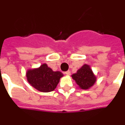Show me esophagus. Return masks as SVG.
Here are the masks:
<instances>
[{"label": "esophagus", "mask_w": 125, "mask_h": 125, "mask_svg": "<svg viewBox=\"0 0 125 125\" xmlns=\"http://www.w3.org/2000/svg\"><path fill=\"white\" fill-rule=\"evenodd\" d=\"M65 74H66L67 75V76H70V72L69 71H66V72H65Z\"/></svg>", "instance_id": "1"}]
</instances>
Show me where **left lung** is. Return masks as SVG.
Masks as SVG:
<instances>
[{"label":"left lung","instance_id":"obj_1","mask_svg":"<svg viewBox=\"0 0 125 125\" xmlns=\"http://www.w3.org/2000/svg\"><path fill=\"white\" fill-rule=\"evenodd\" d=\"M72 78L82 89H89L97 81V77L92 69L87 64H84L75 74L72 75Z\"/></svg>","mask_w":125,"mask_h":125}]
</instances>
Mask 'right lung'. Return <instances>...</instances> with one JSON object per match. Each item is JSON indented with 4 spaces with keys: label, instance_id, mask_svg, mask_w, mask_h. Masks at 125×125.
Instances as JSON below:
<instances>
[{
    "label": "right lung",
    "instance_id": "add662e5",
    "mask_svg": "<svg viewBox=\"0 0 125 125\" xmlns=\"http://www.w3.org/2000/svg\"><path fill=\"white\" fill-rule=\"evenodd\" d=\"M27 81L34 89L47 93L55 90L63 74L60 71H53L47 63L36 68L28 69L26 74Z\"/></svg>",
    "mask_w": 125,
    "mask_h": 125
}]
</instances>
